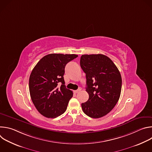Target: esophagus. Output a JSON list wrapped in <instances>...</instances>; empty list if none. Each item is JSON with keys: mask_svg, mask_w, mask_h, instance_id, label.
<instances>
[{"mask_svg": "<svg viewBox=\"0 0 152 152\" xmlns=\"http://www.w3.org/2000/svg\"><path fill=\"white\" fill-rule=\"evenodd\" d=\"M80 90H81V89H80V88H79V89H78V90H75V91H73V92H74V93L77 94V93H78Z\"/></svg>", "mask_w": 152, "mask_h": 152, "instance_id": "obj_1", "label": "esophagus"}]
</instances>
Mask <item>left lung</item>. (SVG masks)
<instances>
[{
    "mask_svg": "<svg viewBox=\"0 0 152 152\" xmlns=\"http://www.w3.org/2000/svg\"><path fill=\"white\" fill-rule=\"evenodd\" d=\"M80 67L86 74L88 101L82 103L83 113L98 118L109 113L118 102L121 90L120 73L113 61L102 54L82 55Z\"/></svg>",
    "mask_w": 152,
    "mask_h": 152,
    "instance_id": "1",
    "label": "left lung"
}]
</instances>
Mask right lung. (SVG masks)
<instances>
[{
  "instance_id": "1",
  "label": "right lung",
  "mask_w": 152,
  "mask_h": 152,
  "mask_svg": "<svg viewBox=\"0 0 152 152\" xmlns=\"http://www.w3.org/2000/svg\"><path fill=\"white\" fill-rule=\"evenodd\" d=\"M77 56L75 54H49L33 69L29 81L30 95L37 110L43 116L53 118L66 111L73 92L65 85V67Z\"/></svg>"
}]
</instances>
